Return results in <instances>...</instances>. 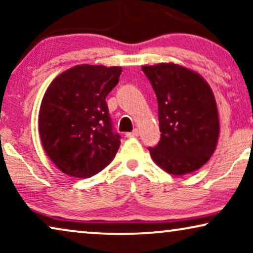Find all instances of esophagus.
I'll return each mask as SVG.
<instances>
[{
  "mask_svg": "<svg viewBox=\"0 0 253 253\" xmlns=\"http://www.w3.org/2000/svg\"><path fill=\"white\" fill-rule=\"evenodd\" d=\"M138 136H139V131L137 129H134L133 131H131V132L126 133V137H138Z\"/></svg>",
  "mask_w": 253,
  "mask_h": 253,
  "instance_id": "esophagus-1",
  "label": "esophagus"
}]
</instances>
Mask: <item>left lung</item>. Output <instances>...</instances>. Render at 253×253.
Segmentation results:
<instances>
[{
    "label": "left lung",
    "mask_w": 253,
    "mask_h": 253,
    "mask_svg": "<svg viewBox=\"0 0 253 253\" xmlns=\"http://www.w3.org/2000/svg\"><path fill=\"white\" fill-rule=\"evenodd\" d=\"M158 100L160 141L148 147L155 164L171 175L199 169L212 157L219 137L213 92L198 74L176 64L143 67Z\"/></svg>",
    "instance_id": "1"
}]
</instances>
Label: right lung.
Masks as SVG:
<instances>
[{
	"label": "right lung",
	"instance_id": "add662e5",
	"mask_svg": "<svg viewBox=\"0 0 253 253\" xmlns=\"http://www.w3.org/2000/svg\"><path fill=\"white\" fill-rule=\"evenodd\" d=\"M121 74L120 67L77 65L48 86L40 106L39 133L43 150L64 174L91 177L115 158L121 136L106 98Z\"/></svg>",
	"mask_w": 253,
	"mask_h": 253
}]
</instances>
